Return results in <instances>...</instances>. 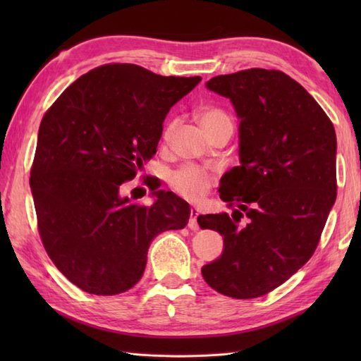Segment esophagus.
I'll return each mask as SVG.
<instances>
[{
	"mask_svg": "<svg viewBox=\"0 0 361 361\" xmlns=\"http://www.w3.org/2000/svg\"><path fill=\"white\" fill-rule=\"evenodd\" d=\"M197 217H198V209L195 208V206H192V209H190V217H189V224L188 226L192 229V231H197L198 228V224H197Z\"/></svg>",
	"mask_w": 361,
	"mask_h": 361,
	"instance_id": "esophagus-1",
	"label": "esophagus"
}]
</instances>
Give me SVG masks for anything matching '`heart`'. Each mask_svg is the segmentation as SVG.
Here are the masks:
<instances>
[{"label": "heart", "instance_id": "b5f03b06", "mask_svg": "<svg viewBox=\"0 0 361 361\" xmlns=\"http://www.w3.org/2000/svg\"><path fill=\"white\" fill-rule=\"evenodd\" d=\"M198 122L203 128L204 133L211 132V130L217 128L219 126L231 124L228 116L220 110L208 109L198 114ZM172 132V126L166 128L164 136H169ZM169 185H171L173 192L181 197L188 198V200H200L202 197L209 192V189L214 185V175L208 169L200 166H183L171 175L169 178Z\"/></svg>", "mask_w": 361, "mask_h": 361}]
</instances>
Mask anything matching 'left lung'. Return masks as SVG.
I'll list each match as a JSON object with an SVG mask.
<instances>
[{
	"label": "left lung",
	"mask_w": 361,
	"mask_h": 361,
	"mask_svg": "<svg viewBox=\"0 0 361 361\" xmlns=\"http://www.w3.org/2000/svg\"><path fill=\"white\" fill-rule=\"evenodd\" d=\"M206 87L231 99L240 119V166L219 188L233 216L197 219L225 242L202 274L221 295L259 298L291 278L318 247L336 198L335 128L315 99L278 70L217 75Z\"/></svg>",
	"instance_id": "left-lung-1"
}]
</instances>
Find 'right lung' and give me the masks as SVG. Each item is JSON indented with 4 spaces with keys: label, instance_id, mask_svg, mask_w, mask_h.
Instances as JSON below:
<instances>
[{
    "label": "right lung",
    "instance_id": "obj_1",
    "mask_svg": "<svg viewBox=\"0 0 361 361\" xmlns=\"http://www.w3.org/2000/svg\"><path fill=\"white\" fill-rule=\"evenodd\" d=\"M200 80L109 63L73 82L44 113L30 167L37 226L54 265L83 291L130 290L150 242L188 225L189 204L157 190L155 178L144 180L157 195L150 206L130 202L122 185L155 155L166 114Z\"/></svg>",
    "mask_w": 361,
    "mask_h": 361
}]
</instances>
